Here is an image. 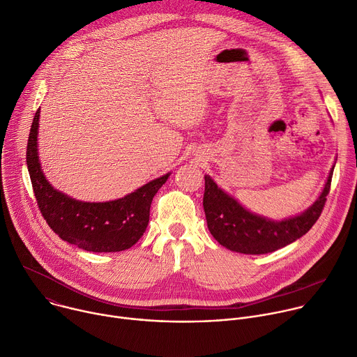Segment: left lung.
<instances>
[{"label":"left lung","instance_id":"left-lung-1","mask_svg":"<svg viewBox=\"0 0 357 357\" xmlns=\"http://www.w3.org/2000/svg\"><path fill=\"white\" fill-rule=\"evenodd\" d=\"M333 167L325 188L314 205L298 216L284 220H271L251 213L216 182L205 175V209L208 229L212 236L226 248L243 254H267L282 248L308 233L319 219L331 190Z\"/></svg>","mask_w":357,"mask_h":357}]
</instances>
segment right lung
I'll return each mask as SVG.
<instances>
[{
	"label": "right lung",
	"mask_w": 357,
	"mask_h": 357,
	"mask_svg": "<svg viewBox=\"0 0 357 357\" xmlns=\"http://www.w3.org/2000/svg\"><path fill=\"white\" fill-rule=\"evenodd\" d=\"M39 112L35 113L26 145V165L38 208L62 240L93 252H116L132 247L149 222L152 197L169 178V172L135 192L110 202L76 200L50 185L38 157Z\"/></svg>",
	"instance_id": "add662e5"
}]
</instances>
